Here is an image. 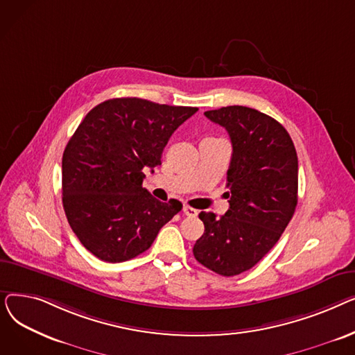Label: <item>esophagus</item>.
Returning a JSON list of instances; mask_svg holds the SVG:
<instances>
[{
    "label": "esophagus",
    "instance_id": "esophagus-1",
    "mask_svg": "<svg viewBox=\"0 0 355 355\" xmlns=\"http://www.w3.org/2000/svg\"><path fill=\"white\" fill-rule=\"evenodd\" d=\"M182 211H184L185 216H189V217H196V216L198 214V211H197L196 209L190 207V206H184V207H182Z\"/></svg>",
    "mask_w": 355,
    "mask_h": 355
}]
</instances>
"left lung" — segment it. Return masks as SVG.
Wrapping results in <instances>:
<instances>
[{"label":"left lung","mask_w":355,"mask_h":355,"mask_svg":"<svg viewBox=\"0 0 355 355\" xmlns=\"http://www.w3.org/2000/svg\"><path fill=\"white\" fill-rule=\"evenodd\" d=\"M226 128L233 154L227 170L230 207L201 211L204 233L193 253L207 269L234 276L252 269L285 232L297 204V155L288 130L246 106L204 112Z\"/></svg>","instance_id":"obj_1"}]
</instances>
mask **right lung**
<instances>
[{"instance_id":"add662e5","label":"right lung","mask_w":355,"mask_h":355,"mask_svg":"<svg viewBox=\"0 0 355 355\" xmlns=\"http://www.w3.org/2000/svg\"><path fill=\"white\" fill-rule=\"evenodd\" d=\"M197 110L116 98L85 116L63 153L62 193L69 225L92 254L109 263L137 257L182 209L149 194L144 170L161 165L168 139Z\"/></svg>"}]
</instances>
